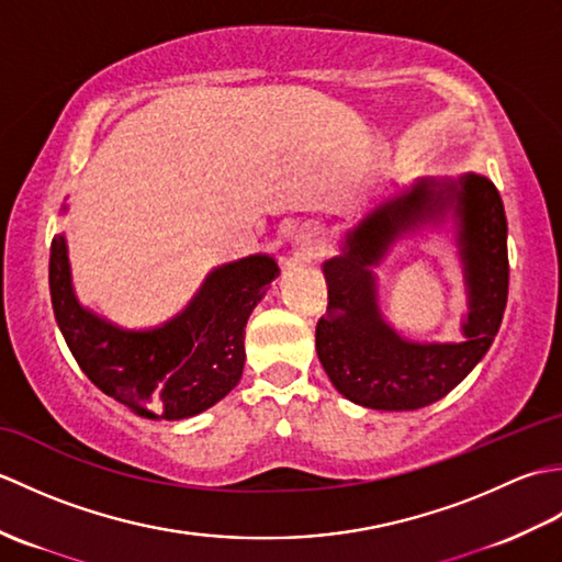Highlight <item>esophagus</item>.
I'll return each instance as SVG.
<instances>
[{
    "label": "esophagus",
    "mask_w": 562,
    "mask_h": 562,
    "mask_svg": "<svg viewBox=\"0 0 562 562\" xmlns=\"http://www.w3.org/2000/svg\"><path fill=\"white\" fill-rule=\"evenodd\" d=\"M294 246L304 258H318L326 248V232L316 222H306L294 236Z\"/></svg>",
    "instance_id": "esophagus-1"
}]
</instances>
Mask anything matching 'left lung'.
<instances>
[{
  "instance_id": "8db88e82",
  "label": "left lung",
  "mask_w": 562,
  "mask_h": 562,
  "mask_svg": "<svg viewBox=\"0 0 562 562\" xmlns=\"http://www.w3.org/2000/svg\"><path fill=\"white\" fill-rule=\"evenodd\" d=\"M452 224L470 314L459 344L401 337L378 306L380 265L391 245ZM328 312L316 326V352L345 398L374 411H417L445 398L479 364L507 306V217L497 188L479 173L420 178L381 198L352 229L340 256L324 262Z\"/></svg>"
}]
</instances>
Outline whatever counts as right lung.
<instances>
[{
    "label": "right lung",
    "instance_id": "1",
    "mask_svg": "<svg viewBox=\"0 0 562 562\" xmlns=\"http://www.w3.org/2000/svg\"><path fill=\"white\" fill-rule=\"evenodd\" d=\"M278 274L268 254L224 262L161 326L125 328L79 302L65 234L50 246V300L67 348L93 386L147 420H186L238 384L246 321Z\"/></svg>",
    "mask_w": 562,
    "mask_h": 562
}]
</instances>
